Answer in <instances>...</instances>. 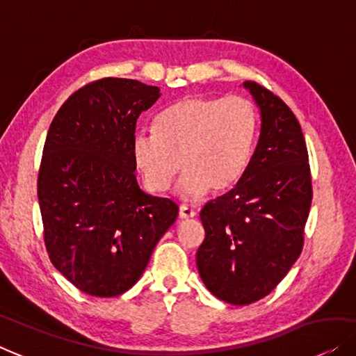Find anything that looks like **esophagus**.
I'll return each mask as SVG.
<instances>
[{
	"instance_id": "34e87169",
	"label": "esophagus",
	"mask_w": 356,
	"mask_h": 356,
	"mask_svg": "<svg viewBox=\"0 0 356 356\" xmlns=\"http://www.w3.org/2000/svg\"><path fill=\"white\" fill-rule=\"evenodd\" d=\"M195 215H197V213H195V210L186 207V205H181V207H179L178 216H179V218H181V220H191V218H194Z\"/></svg>"
}]
</instances>
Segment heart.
<instances>
[{"label": "heart", "instance_id": "heart-1", "mask_svg": "<svg viewBox=\"0 0 356 356\" xmlns=\"http://www.w3.org/2000/svg\"><path fill=\"white\" fill-rule=\"evenodd\" d=\"M156 131H138L131 141L144 188L163 193L181 167L177 191L194 200L207 189L221 194L241 181L254 152L259 117L245 97L188 96L159 115Z\"/></svg>", "mask_w": 356, "mask_h": 356}]
</instances>
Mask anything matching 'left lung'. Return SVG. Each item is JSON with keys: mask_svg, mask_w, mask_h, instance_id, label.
I'll return each mask as SVG.
<instances>
[{"mask_svg": "<svg viewBox=\"0 0 356 356\" xmlns=\"http://www.w3.org/2000/svg\"><path fill=\"white\" fill-rule=\"evenodd\" d=\"M260 136L236 186L200 210L205 239L195 261L216 298L249 305L280 284L303 247L312 177L302 128L284 101L255 81Z\"/></svg>", "mask_w": 356, "mask_h": 356, "instance_id": "left-lung-1", "label": "left lung"}]
</instances>
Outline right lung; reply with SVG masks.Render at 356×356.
Listing matches in <instances>:
<instances>
[{
  "label": "right lung",
  "mask_w": 356,
  "mask_h": 356,
  "mask_svg": "<svg viewBox=\"0 0 356 356\" xmlns=\"http://www.w3.org/2000/svg\"><path fill=\"white\" fill-rule=\"evenodd\" d=\"M161 95L111 76L75 91L51 122L38 173L46 250L90 296L135 286L178 216L177 204L138 186L131 157L138 118Z\"/></svg>",
  "instance_id": "right-lung-1"
}]
</instances>
